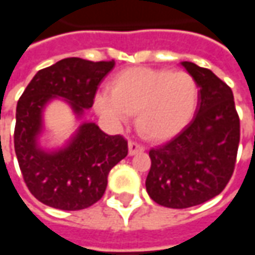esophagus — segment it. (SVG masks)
<instances>
[{"label": "esophagus", "instance_id": "obj_1", "mask_svg": "<svg viewBox=\"0 0 255 255\" xmlns=\"http://www.w3.org/2000/svg\"><path fill=\"white\" fill-rule=\"evenodd\" d=\"M143 146H140L139 143H136V142H129L128 143V154L129 155H135L138 154V153H142L143 151Z\"/></svg>", "mask_w": 255, "mask_h": 255}]
</instances>
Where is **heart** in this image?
<instances>
[{"label":"heart","mask_w":255,"mask_h":255,"mask_svg":"<svg viewBox=\"0 0 255 255\" xmlns=\"http://www.w3.org/2000/svg\"><path fill=\"white\" fill-rule=\"evenodd\" d=\"M199 101L195 79L184 71L129 68L117 73L109 93H98L95 111L108 122L122 124L136 113V127L143 136L165 140L191 122Z\"/></svg>","instance_id":"obj_1"}]
</instances>
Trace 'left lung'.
Masks as SVG:
<instances>
[{
  "mask_svg": "<svg viewBox=\"0 0 255 255\" xmlns=\"http://www.w3.org/2000/svg\"><path fill=\"white\" fill-rule=\"evenodd\" d=\"M199 87L195 116L168 143L149 151L150 198L161 206L186 209L219 195L234 173L241 123L230 86L210 69L183 61Z\"/></svg>",
  "mask_w": 255,
  "mask_h": 255,
  "instance_id": "left-lung-1",
  "label": "left lung"
}]
</instances>
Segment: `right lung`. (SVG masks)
Segmentation results:
<instances>
[{"label":"right lung","mask_w":255,"mask_h":255,"mask_svg":"<svg viewBox=\"0 0 255 255\" xmlns=\"http://www.w3.org/2000/svg\"><path fill=\"white\" fill-rule=\"evenodd\" d=\"M113 67V60L64 58L38 71L17 102L13 139L20 171L31 194L50 208L80 210L98 202L111 169L127 157V140L122 135H108L95 123L80 124L61 149L49 151L38 144L45 106L57 97L64 98L82 117Z\"/></svg>","instance_id":"add662e5"}]
</instances>
